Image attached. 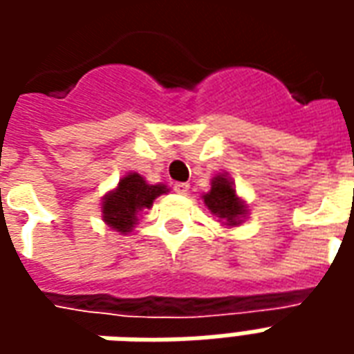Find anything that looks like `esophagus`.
Wrapping results in <instances>:
<instances>
[{
  "mask_svg": "<svg viewBox=\"0 0 354 354\" xmlns=\"http://www.w3.org/2000/svg\"><path fill=\"white\" fill-rule=\"evenodd\" d=\"M172 189L180 195H185V193L189 192V184H185V182H174L172 184Z\"/></svg>",
  "mask_w": 354,
  "mask_h": 354,
  "instance_id": "obj_1",
  "label": "esophagus"
}]
</instances>
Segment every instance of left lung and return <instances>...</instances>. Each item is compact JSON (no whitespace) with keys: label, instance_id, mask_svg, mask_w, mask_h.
Returning a JSON list of instances; mask_svg holds the SVG:
<instances>
[{"label":"left lung","instance_id":"left-lung-1","mask_svg":"<svg viewBox=\"0 0 354 354\" xmlns=\"http://www.w3.org/2000/svg\"><path fill=\"white\" fill-rule=\"evenodd\" d=\"M203 199H205V205L212 214L225 220V225H239L243 222L241 218L246 214V207L245 203L237 197L230 178L222 176V174L216 176L212 180L210 192L203 195Z\"/></svg>","mask_w":354,"mask_h":354}]
</instances>
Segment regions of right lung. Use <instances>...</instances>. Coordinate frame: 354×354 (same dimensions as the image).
<instances>
[{"instance_id":"add662e5","label":"right lung","mask_w":354,"mask_h":354,"mask_svg":"<svg viewBox=\"0 0 354 354\" xmlns=\"http://www.w3.org/2000/svg\"><path fill=\"white\" fill-rule=\"evenodd\" d=\"M167 192V185H149L140 174L131 172L119 182L113 192L104 197L102 218L119 233H129L138 222L140 210L151 207L153 201Z\"/></svg>"}]
</instances>
